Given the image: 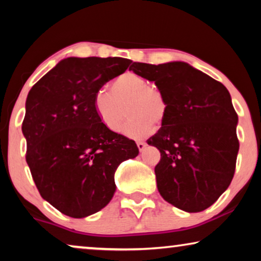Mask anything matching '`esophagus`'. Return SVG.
<instances>
[{"label":"esophagus","instance_id":"obj_1","mask_svg":"<svg viewBox=\"0 0 261 261\" xmlns=\"http://www.w3.org/2000/svg\"><path fill=\"white\" fill-rule=\"evenodd\" d=\"M137 146H138V148H139V151H144V148L146 147V144L145 142H142V141H138L137 142Z\"/></svg>","mask_w":261,"mask_h":261}]
</instances>
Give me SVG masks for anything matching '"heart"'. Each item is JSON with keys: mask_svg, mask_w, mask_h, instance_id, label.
Returning a JSON list of instances; mask_svg holds the SVG:
<instances>
[{"mask_svg": "<svg viewBox=\"0 0 261 261\" xmlns=\"http://www.w3.org/2000/svg\"><path fill=\"white\" fill-rule=\"evenodd\" d=\"M110 90H99L94 97L96 113L109 130L120 132L127 113L130 120L124 132L132 138L145 137L165 122L169 114L165 95L145 77L126 72L113 82Z\"/></svg>", "mask_w": 261, "mask_h": 261, "instance_id": "b5f03b06", "label": "heart"}]
</instances>
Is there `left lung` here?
Wrapping results in <instances>:
<instances>
[{
  "label": "left lung",
  "instance_id": "8db88e82",
  "mask_svg": "<svg viewBox=\"0 0 261 261\" xmlns=\"http://www.w3.org/2000/svg\"><path fill=\"white\" fill-rule=\"evenodd\" d=\"M129 70L154 82L169 103L165 122L147 140L160 152L154 172L166 202L188 213L217 201L234 177L238 114L227 88L187 63H133Z\"/></svg>",
  "mask_w": 261,
  "mask_h": 261
}]
</instances>
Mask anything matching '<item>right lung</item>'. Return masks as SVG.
Listing matches in <instances>:
<instances>
[{"mask_svg":"<svg viewBox=\"0 0 261 261\" xmlns=\"http://www.w3.org/2000/svg\"><path fill=\"white\" fill-rule=\"evenodd\" d=\"M130 63L71 57L27 96L26 162L39 194L64 215L81 219L105 208L115 192L117 166L139 154L135 141L109 130L94 107L96 92Z\"/></svg>","mask_w":261,"mask_h":261,"instance_id":"add662e5","label":"right lung"}]
</instances>
